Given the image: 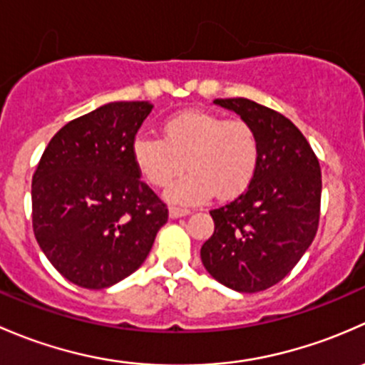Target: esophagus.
<instances>
[{
	"instance_id": "obj_1",
	"label": "esophagus",
	"mask_w": 365,
	"mask_h": 365,
	"mask_svg": "<svg viewBox=\"0 0 365 365\" xmlns=\"http://www.w3.org/2000/svg\"><path fill=\"white\" fill-rule=\"evenodd\" d=\"M187 214H190V209H182V207H170V209H168V216H170L172 220H178V217L187 216Z\"/></svg>"
}]
</instances>
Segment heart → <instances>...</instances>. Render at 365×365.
Masks as SVG:
<instances>
[{
  "mask_svg": "<svg viewBox=\"0 0 365 365\" xmlns=\"http://www.w3.org/2000/svg\"><path fill=\"white\" fill-rule=\"evenodd\" d=\"M258 151L250 123L205 110L170 115L163 138L137 135L131 142L135 167L153 186H167L186 165V174L167 190L175 204H198L212 193L220 200L239 195L253 179Z\"/></svg>",
  "mask_w": 365,
  "mask_h": 365,
  "instance_id": "1",
  "label": "heart"
}]
</instances>
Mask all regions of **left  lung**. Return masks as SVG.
<instances>
[{"label": "left lung", "instance_id": "8db88e82", "mask_svg": "<svg viewBox=\"0 0 365 365\" xmlns=\"http://www.w3.org/2000/svg\"><path fill=\"white\" fill-rule=\"evenodd\" d=\"M212 103L250 123L260 151L247 190L210 210L214 234L200 258L217 283L255 294L279 283L313 242L320 220V163L299 128L279 112L247 98Z\"/></svg>", "mask_w": 365, "mask_h": 365}]
</instances>
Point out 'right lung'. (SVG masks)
<instances>
[{
	"mask_svg": "<svg viewBox=\"0 0 365 365\" xmlns=\"http://www.w3.org/2000/svg\"><path fill=\"white\" fill-rule=\"evenodd\" d=\"M149 101H110L52 137L31 184L33 232L63 277L101 290L133 274L168 209L140 181L131 142Z\"/></svg>",
	"mask_w": 365,
	"mask_h": 365,
	"instance_id": "obj_1",
	"label": "right lung"
}]
</instances>
